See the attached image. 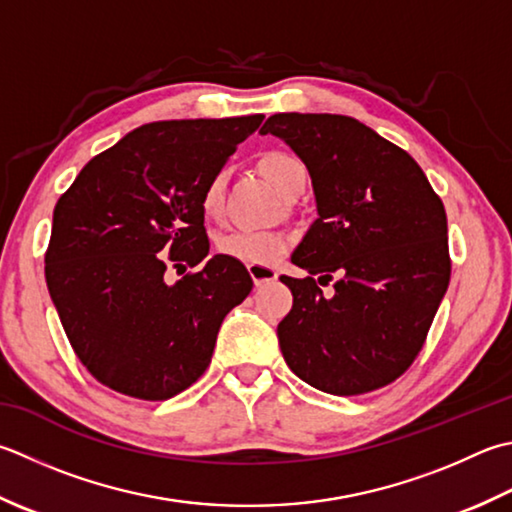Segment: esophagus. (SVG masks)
<instances>
[{"instance_id": "obj_1", "label": "esophagus", "mask_w": 512, "mask_h": 512, "mask_svg": "<svg viewBox=\"0 0 512 512\" xmlns=\"http://www.w3.org/2000/svg\"><path fill=\"white\" fill-rule=\"evenodd\" d=\"M248 273L253 277L255 286H266L277 279V270L266 264H248Z\"/></svg>"}]
</instances>
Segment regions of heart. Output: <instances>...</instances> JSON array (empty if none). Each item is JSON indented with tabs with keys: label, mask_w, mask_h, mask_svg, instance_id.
<instances>
[{
	"label": "heart",
	"mask_w": 512,
	"mask_h": 512,
	"mask_svg": "<svg viewBox=\"0 0 512 512\" xmlns=\"http://www.w3.org/2000/svg\"><path fill=\"white\" fill-rule=\"evenodd\" d=\"M264 177L273 184L279 193L288 197L299 186H306L308 170L304 162L286 150H268L259 159ZM224 188L226 173H217L206 179L199 193V208L206 219H217L224 213ZM217 253L230 259H237L242 264H273L277 255H282L288 246V237L277 230H233L217 239Z\"/></svg>",
	"instance_id": "1"
}]
</instances>
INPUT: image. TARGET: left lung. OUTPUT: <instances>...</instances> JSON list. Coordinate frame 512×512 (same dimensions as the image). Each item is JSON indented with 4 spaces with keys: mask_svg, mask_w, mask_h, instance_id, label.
<instances>
[{
    "mask_svg": "<svg viewBox=\"0 0 512 512\" xmlns=\"http://www.w3.org/2000/svg\"><path fill=\"white\" fill-rule=\"evenodd\" d=\"M262 133L302 157L319 213L293 253L310 277H279L293 293L277 326L286 364L330 395L393 384L424 348L450 282L442 199L406 150L353 117L277 113Z\"/></svg>",
    "mask_w": 512,
    "mask_h": 512,
    "instance_id": "8db88e82",
    "label": "left lung"
}]
</instances>
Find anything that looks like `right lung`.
Here are the masks:
<instances>
[{
  "mask_svg": "<svg viewBox=\"0 0 512 512\" xmlns=\"http://www.w3.org/2000/svg\"><path fill=\"white\" fill-rule=\"evenodd\" d=\"M262 119L139 126L90 159L57 199L44 255L48 293L99 384L162 402L204 375L219 326L253 279L226 255L193 270L208 255L199 193ZM182 263L191 270L168 285L165 273Z\"/></svg>",
  "mask_w": 512,
  "mask_h": 512,
  "instance_id": "right-lung-1",
  "label": "right lung"
}]
</instances>
